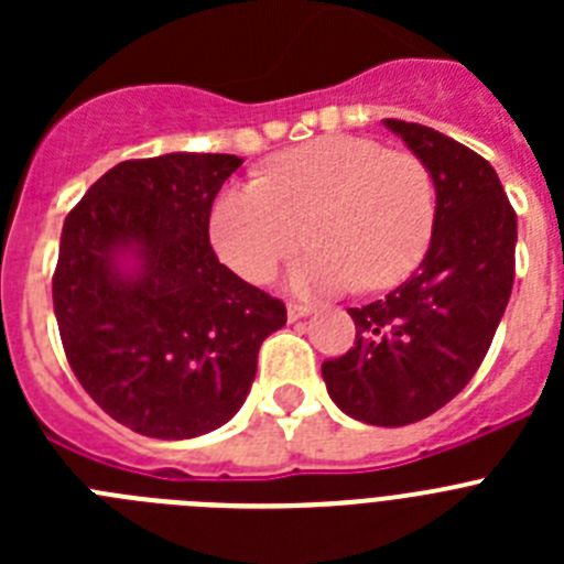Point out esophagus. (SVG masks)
Wrapping results in <instances>:
<instances>
[{"mask_svg": "<svg viewBox=\"0 0 564 564\" xmlns=\"http://www.w3.org/2000/svg\"><path fill=\"white\" fill-rule=\"evenodd\" d=\"M311 311H313L311 305H302V302H288V318H291V322H296V318H305Z\"/></svg>", "mask_w": 564, "mask_h": 564, "instance_id": "esophagus-1", "label": "esophagus"}]
</instances>
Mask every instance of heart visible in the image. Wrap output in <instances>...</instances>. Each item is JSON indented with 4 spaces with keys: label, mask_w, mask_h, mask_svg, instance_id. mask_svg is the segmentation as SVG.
I'll list each match as a JSON object with an SVG mask.
<instances>
[{
    "label": "heart",
    "mask_w": 564,
    "mask_h": 564,
    "mask_svg": "<svg viewBox=\"0 0 564 564\" xmlns=\"http://www.w3.org/2000/svg\"><path fill=\"white\" fill-rule=\"evenodd\" d=\"M435 181L412 152L361 134H322L276 154L262 181L223 188L208 214L220 259L262 282L302 242L291 268L299 293H333L361 282L390 288L410 276L432 242Z\"/></svg>",
    "instance_id": "b5f03b06"
}]
</instances>
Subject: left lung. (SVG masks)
Returning <instances> with one entry per match:
<instances>
[{
	"mask_svg": "<svg viewBox=\"0 0 564 564\" xmlns=\"http://www.w3.org/2000/svg\"><path fill=\"white\" fill-rule=\"evenodd\" d=\"M383 123L430 169L435 231L403 285L350 307L356 341L322 378L356 421L406 426L446 406L486 358L514 285L517 214L486 158L423 123Z\"/></svg>",
	"mask_w": 564,
	"mask_h": 564,
	"instance_id": "left-lung-1",
	"label": "left lung"
}]
</instances>
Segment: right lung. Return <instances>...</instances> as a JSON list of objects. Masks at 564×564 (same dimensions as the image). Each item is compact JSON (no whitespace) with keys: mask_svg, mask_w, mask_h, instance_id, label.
I'll list each match as a JSON object with an SVG mask.
<instances>
[{"mask_svg":"<svg viewBox=\"0 0 564 564\" xmlns=\"http://www.w3.org/2000/svg\"><path fill=\"white\" fill-rule=\"evenodd\" d=\"M237 154L123 161L67 214L53 273L64 356L138 435L183 441L237 415L285 305L226 268L208 214ZM132 258L134 269H123Z\"/></svg>","mask_w":564,"mask_h":564,"instance_id":"obj_1","label":"right lung"}]
</instances>
